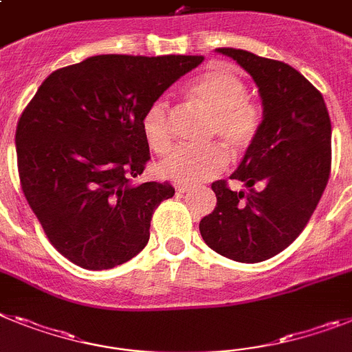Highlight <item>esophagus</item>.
I'll return each instance as SVG.
<instances>
[{"label": "esophagus", "mask_w": 352, "mask_h": 352, "mask_svg": "<svg viewBox=\"0 0 352 352\" xmlns=\"http://www.w3.org/2000/svg\"><path fill=\"white\" fill-rule=\"evenodd\" d=\"M174 187H176V192H178V194H185V192L192 190V187L187 185V183H174Z\"/></svg>", "instance_id": "obj_1"}]
</instances>
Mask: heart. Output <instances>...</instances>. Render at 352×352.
I'll use <instances>...</instances> for the list:
<instances>
[{"label":"heart","mask_w":352,"mask_h":352,"mask_svg":"<svg viewBox=\"0 0 352 352\" xmlns=\"http://www.w3.org/2000/svg\"><path fill=\"white\" fill-rule=\"evenodd\" d=\"M245 83L233 71L221 65L210 67L188 85L187 94L196 107L210 113L208 139H222L233 151H244L256 139L262 112L245 96ZM142 133L156 155H165L173 146L170 112L165 101H155L142 117ZM228 151L219 142L203 147H176L158 165L162 178L178 183H199L213 178L228 165Z\"/></svg>","instance_id":"obj_1"}]
</instances>
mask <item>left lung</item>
Masks as SVG:
<instances>
[{
    "mask_svg": "<svg viewBox=\"0 0 352 352\" xmlns=\"http://www.w3.org/2000/svg\"><path fill=\"white\" fill-rule=\"evenodd\" d=\"M215 51L251 74L263 112L256 139L230 176L248 192L213 183L217 206L199 231L215 253L258 263L292 244L319 205L331 169V121L322 94L292 65L244 50Z\"/></svg>",
    "mask_w": 352,
    "mask_h": 352,
    "instance_id": "obj_1",
    "label": "left lung"
}]
</instances>
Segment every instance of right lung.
<instances>
[{"label":"right lung","mask_w":352,"mask_h":352,"mask_svg":"<svg viewBox=\"0 0 352 352\" xmlns=\"http://www.w3.org/2000/svg\"><path fill=\"white\" fill-rule=\"evenodd\" d=\"M201 55H98L42 82L16 130L21 187L58 253L112 269L146 248L170 183H135L149 160L142 117Z\"/></svg>","instance_id":"add662e5"}]
</instances>
